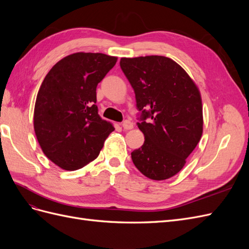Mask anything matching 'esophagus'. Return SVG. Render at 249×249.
<instances>
[{
	"label": "esophagus",
	"mask_w": 249,
	"mask_h": 249,
	"mask_svg": "<svg viewBox=\"0 0 249 249\" xmlns=\"http://www.w3.org/2000/svg\"><path fill=\"white\" fill-rule=\"evenodd\" d=\"M123 127L124 130H132L134 127V124L131 122V120H124L123 123Z\"/></svg>",
	"instance_id": "obj_1"
}]
</instances>
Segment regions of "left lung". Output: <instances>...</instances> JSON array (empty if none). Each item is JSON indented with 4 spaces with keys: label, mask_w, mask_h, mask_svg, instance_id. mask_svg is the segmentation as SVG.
Segmentation results:
<instances>
[{
    "label": "left lung",
    "mask_w": 249,
    "mask_h": 249,
    "mask_svg": "<svg viewBox=\"0 0 249 249\" xmlns=\"http://www.w3.org/2000/svg\"><path fill=\"white\" fill-rule=\"evenodd\" d=\"M120 67L132 85L143 145L132 152L137 169L150 179L176 176L202 135L199 89L182 66L164 56L122 58Z\"/></svg>",
    "instance_id": "8db88e82"
}]
</instances>
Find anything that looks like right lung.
Instances as JSON below:
<instances>
[{
  "mask_svg": "<svg viewBox=\"0 0 249 249\" xmlns=\"http://www.w3.org/2000/svg\"><path fill=\"white\" fill-rule=\"evenodd\" d=\"M116 57L74 53L58 61L44 78L34 108V131L43 154L64 170H77L99 156L114 131L97 113L96 86Z\"/></svg>",
  "mask_w": 249,
  "mask_h": 249,
  "instance_id": "right-lung-1",
  "label": "right lung"
}]
</instances>
